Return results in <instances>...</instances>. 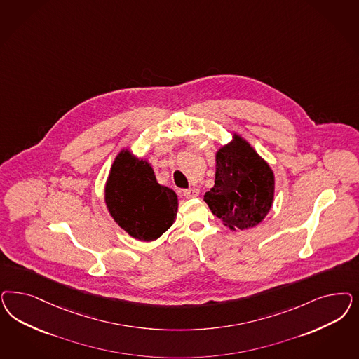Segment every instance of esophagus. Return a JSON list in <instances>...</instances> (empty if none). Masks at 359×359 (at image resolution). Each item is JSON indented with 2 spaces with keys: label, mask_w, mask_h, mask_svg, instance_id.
Segmentation results:
<instances>
[{
  "label": "esophagus",
  "mask_w": 359,
  "mask_h": 359,
  "mask_svg": "<svg viewBox=\"0 0 359 359\" xmlns=\"http://www.w3.org/2000/svg\"><path fill=\"white\" fill-rule=\"evenodd\" d=\"M198 194H199V190L196 189V187L184 190V196H185L186 198H196L198 197Z\"/></svg>",
  "instance_id": "esophagus-1"
}]
</instances>
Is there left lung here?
<instances>
[{"label":"left lung","mask_w":359,"mask_h":359,"mask_svg":"<svg viewBox=\"0 0 359 359\" xmlns=\"http://www.w3.org/2000/svg\"><path fill=\"white\" fill-rule=\"evenodd\" d=\"M214 182L203 201L232 231L256 227L272 208L273 170L238 133H233L231 141L215 151Z\"/></svg>","instance_id":"8db88e82"}]
</instances>
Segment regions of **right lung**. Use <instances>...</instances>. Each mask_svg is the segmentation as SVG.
<instances>
[{
    "instance_id": "1",
    "label": "right lung",
    "mask_w": 359,
    "mask_h": 359,
    "mask_svg": "<svg viewBox=\"0 0 359 359\" xmlns=\"http://www.w3.org/2000/svg\"><path fill=\"white\" fill-rule=\"evenodd\" d=\"M104 202L116 223L141 242H151L172 227L178 211V197L160 185L151 162L129 149L116 156L105 181Z\"/></svg>"
}]
</instances>
